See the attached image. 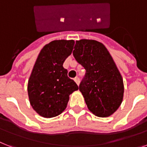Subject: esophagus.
<instances>
[{
    "label": "esophagus",
    "instance_id": "1",
    "mask_svg": "<svg viewBox=\"0 0 147 147\" xmlns=\"http://www.w3.org/2000/svg\"><path fill=\"white\" fill-rule=\"evenodd\" d=\"M74 80H75V82H76V84L78 85L79 84V82H80V78L78 77H76L75 78H74Z\"/></svg>",
    "mask_w": 147,
    "mask_h": 147
}]
</instances>
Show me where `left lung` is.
Masks as SVG:
<instances>
[{"label": "left lung", "instance_id": "1", "mask_svg": "<svg viewBox=\"0 0 147 147\" xmlns=\"http://www.w3.org/2000/svg\"><path fill=\"white\" fill-rule=\"evenodd\" d=\"M73 51L76 61L86 72L79 84L88 109L98 117H108L123 99L121 74L106 47L94 40H77Z\"/></svg>", "mask_w": 147, "mask_h": 147}]
</instances>
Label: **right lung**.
Masks as SVG:
<instances>
[{
	"label": "right lung",
	"mask_w": 147,
	"mask_h": 147,
	"mask_svg": "<svg viewBox=\"0 0 147 147\" xmlns=\"http://www.w3.org/2000/svg\"><path fill=\"white\" fill-rule=\"evenodd\" d=\"M74 44L73 40H58L46 45L32 69L28 84V97L34 110L45 118L61 114L70 94L78 89L63 66L71 53Z\"/></svg>",
	"instance_id": "1"
}]
</instances>
